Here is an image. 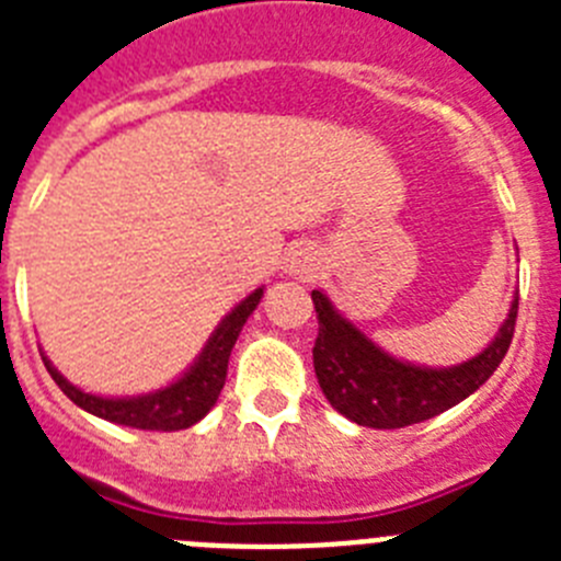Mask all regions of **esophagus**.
Listing matches in <instances>:
<instances>
[{
  "label": "esophagus",
  "instance_id": "34e87169",
  "mask_svg": "<svg viewBox=\"0 0 561 561\" xmlns=\"http://www.w3.org/2000/svg\"><path fill=\"white\" fill-rule=\"evenodd\" d=\"M286 270H289V275L300 277V280H311L320 272V255L314 252V247H297L286 257Z\"/></svg>",
  "mask_w": 561,
  "mask_h": 561
}]
</instances>
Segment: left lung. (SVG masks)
<instances>
[{"label": "left lung", "mask_w": 561, "mask_h": 561, "mask_svg": "<svg viewBox=\"0 0 561 561\" xmlns=\"http://www.w3.org/2000/svg\"><path fill=\"white\" fill-rule=\"evenodd\" d=\"M317 311L314 374L331 408L359 427L399 430L455 408L500 368L517 325L519 297L483 354L455 368H415L374 345L331 306L323 291H311Z\"/></svg>", "instance_id": "8db88e82"}]
</instances>
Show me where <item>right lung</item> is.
Returning a JSON list of instances; mask_svg holds the SVG:
<instances>
[{"instance_id":"add662e5","label":"right lung","mask_w":561,"mask_h":561,"mask_svg":"<svg viewBox=\"0 0 561 561\" xmlns=\"http://www.w3.org/2000/svg\"><path fill=\"white\" fill-rule=\"evenodd\" d=\"M261 297H264V289H255L247 300H241L221 320L219 329L213 331L205 351L199 354V359L193 362L191 370L182 379L173 381V385H168L165 390H157V393L134 396V399H103V396L83 393V390H78L76 385H69L49 365L47 356H42V359L47 365L49 376L64 390V396L69 401H76L78 408L87 410V413L98 415V419L114 421V424H123V427L134 430H157V433L187 430L196 421L205 419L213 404H216V399H219L227 379V362H230L232 345H236L238 334L244 329L247 317L261 304Z\"/></svg>"}]
</instances>
